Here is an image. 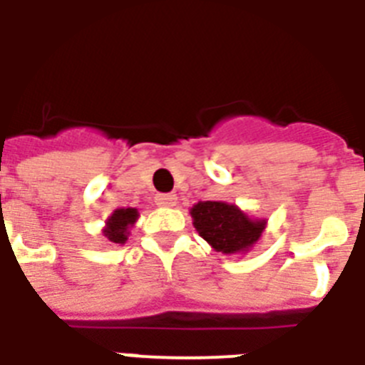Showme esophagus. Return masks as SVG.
<instances>
[{"instance_id": "obj_1", "label": "esophagus", "mask_w": 365, "mask_h": 365, "mask_svg": "<svg viewBox=\"0 0 365 365\" xmlns=\"http://www.w3.org/2000/svg\"><path fill=\"white\" fill-rule=\"evenodd\" d=\"M176 195H157L155 202L157 206H176Z\"/></svg>"}]
</instances>
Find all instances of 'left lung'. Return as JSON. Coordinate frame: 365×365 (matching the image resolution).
<instances>
[{"mask_svg":"<svg viewBox=\"0 0 365 365\" xmlns=\"http://www.w3.org/2000/svg\"><path fill=\"white\" fill-rule=\"evenodd\" d=\"M192 225L215 251H247L260 238L266 221H251L234 204L204 200L191 210Z\"/></svg>","mask_w":365,"mask_h":365,"instance_id":"obj_1","label":"left lung"}]
</instances>
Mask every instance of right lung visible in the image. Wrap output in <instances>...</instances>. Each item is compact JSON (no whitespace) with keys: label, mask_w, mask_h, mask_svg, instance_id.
Returning a JSON list of instances; mask_svg holds the SVG:
<instances>
[{"label":"right lung","mask_w":365,"mask_h":365,"mask_svg":"<svg viewBox=\"0 0 365 365\" xmlns=\"http://www.w3.org/2000/svg\"><path fill=\"white\" fill-rule=\"evenodd\" d=\"M138 217V212L135 208H121L112 213V217L106 221L105 236L114 244H125L127 230Z\"/></svg>","instance_id":"add662e5"}]
</instances>
